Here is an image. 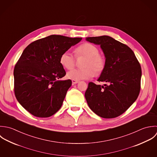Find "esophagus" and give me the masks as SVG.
<instances>
[{
    "instance_id": "34e87169",
    "label": "esophagus",
    "mask_w": 157,
    "mask_h": 157,
    "mask_svg": "<svg viewBox=\"0 0 157 157\" xmlns=\"http://www.w3.org/2000/svg\"><path fill=\"white\" fill-rule=\"evenodd\" d=\"M72 85H75V84L78 83L79 82V81L77 80H72Z\"/></svg>"
}]
</instances>
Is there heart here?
<instances>
[{
  "mask_svg": "<svg viewBox=\"0 0 157 157\" xmlns=\"http://www.w3.org/2000/svg\"><path fill=\"white\" fill-rule=\"evenodd\" d=\"M77 57L84 56L86 59L83 64V69H73L67 74L68 78L72 80H86L91 78L96 74H100L105 67V60L99 55V49L91 43H84L75 49ZM61 64L66 69H72L75 63L74 55L69 51L63 53L59 58Z\"/></svg>",
  "mask_w": 157,
  "mask_h": 157,
  "instance_id": "heart-1",
  "label": "heart"
}]
</instances>
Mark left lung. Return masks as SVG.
Returning <instances> with one entry per match:
<instances>
[{"instance_id": "left-lung-1", "label": "left lung", "mask_w": 157, "mask_h": 157, "mask_svg": "<svg viewBox=\"0 0 157 157\" xmlns=\"http://www.w3.org/2000/svg\"><path fill=\"white\" fill-rule=\"evenodd\" d=\"M86 40L100 45L105 57L104 69L98 81L104 86L88 83L85 98L89 107L103 118H114L124 113L138 97L141 68L133 51L108 36L88 37Z\"/></svg>"}]
</instances>
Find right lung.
Masks as SVG:
<instances>
[{
	"label": "right lung",
	"instance_id": "obj_1",
	"mask_svg": "<svg viewBox=\"0 0 157 157\" xmlns=\"http://www.w3.org/2000/svg\"><path fill=\"white\" fill-rule=\"evenodd\" d=\"M82 39L52 35L24 50L14 69V91L19 103L32 115L48 117L61 107L72 81L60 80L66 72L59 58Z\"/></svg>",
	"mask_w": 157,
	"mask_h": 157
}]
</instances>
